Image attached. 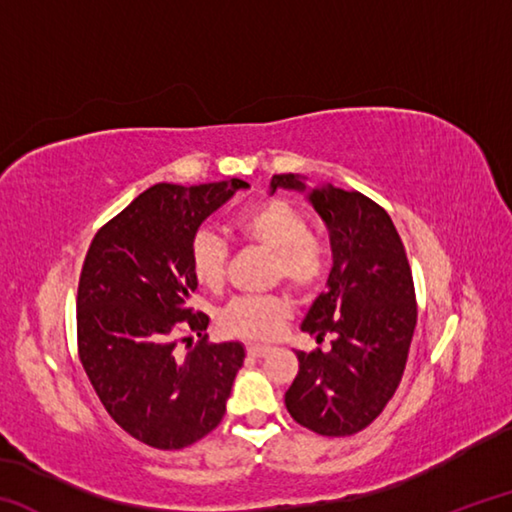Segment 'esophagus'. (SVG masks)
Returning <instances> with one entry per match:
<instances>
[{"label": "esophagus", "instance_id": "1", "mask_svg": "<svg viewBox=\"0 0 512 512\" xmlns=\"http://www.w3.org/2000/svg\"><path fill=\"white\" fill-rule=\"evenodd\" d=\"M268 352H271V348H268V345H262V343H250L248 345V354H250V357H255V359L264 357V354H268Z\"/></svg>", "mask_w": 512, "mask_h": 512}]
</instances>
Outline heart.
Returning <instances> with one entry per match:
<instances>
[{
	"label": "heart",
	"mask_w": 512,
	"mask_h": 512,
	"mask_svg": "<svg viewBox=\"0 0 512 512\" xmlns=\"http://www.w3.org/2000/svg\"><path fill=\"white\" fill-rule=\"evenodd\" d=\"M232 230L259 248L273 253V277L296 291L316 289L327 271V248L309 235L307 216L280 198L241 210ZM228 266V246L212 230H198L189 246V268L205 289H219ZM289 302L280 296H241L221 311L225 332L244 339H271L289 316Z\"/></svg>",
	"instance_id": "1"
}]
</instances>
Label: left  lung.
<instances>
[{
	"mask_svg": "<svg viewBox=\"0 0 512 512\" xmlns=\"http://www.w3.org/2000/svg\"><path fill=\"white\" fill-rule=\"evenodd\" d=\"M275 189L305 192L332 244L327 289L309 307L302 332L327 352H296L300 368L284 395L291 418L320 436H352L384 411L400 386L418 307L409 259L391 216L359 192L280 173Z\"/></svg>",
	"mask_w": 512,
	"mask_h": 512,
	"instance_id": "1",
	"label": "left lung"
}]
</instances>
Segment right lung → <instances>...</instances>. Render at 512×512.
<instances>
[{
    "mask_svg": "<svg viewBox=\"0 0 512 512\" xmlns=\"http://www.w3.org/2000/svg\"><path fill=\"white\" fill-rule=\"evenodd\" d=\"M244 180L160 183L94 235L85 255L76 332L79 357L110 418L155 449H183L223 420L246 350L237 341L175 352L178 326L203 335L210 318L189 307L198 282L189 246Z\"/></svg>",
    "mask_w": 512,
    "mask_h": 512,
    "instance_id": "add662e5",
    "label": "right lung"
}]
</instances>
